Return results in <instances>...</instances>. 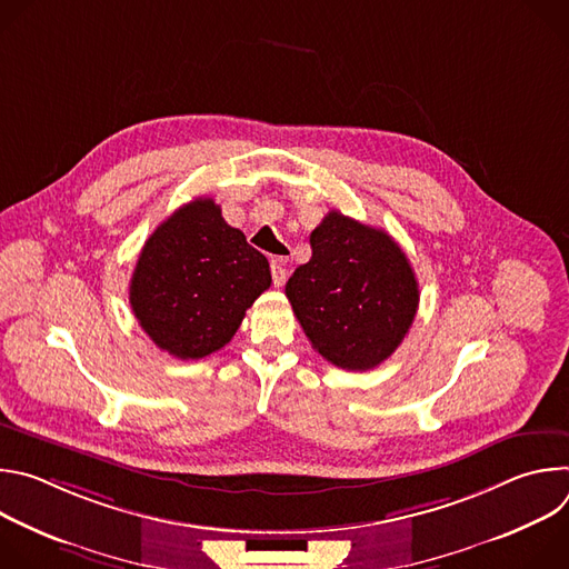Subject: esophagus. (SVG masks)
<instances>
[{
	"label": "esophagus",
	"instance_id": "34e87169",
	"mask_svg": "<svg viewBox=\"0 0 569 569\" xmlns=\"http://www.w3.org/2000/svg\"><path fill=\"white\" fill-rule=\"evenodd\" d=\"M270 270H272V283H274L277 288H281V286L286 283V279H288V270L283 268V261H281V259H272Z\"/></svg>",
	"mask_w": 569,
	"mask_h": 569
}]
</instances>
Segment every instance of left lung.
Returning <instances> with one entry per match:
<instances>
[{"label":"left lung","mask_w":569,"mask_h":569,"mask_svg":"<svg viewBox=\"0 0 569 569\" xmlns=\"http://www.w3.org/2000/svg\"><path fill=\"white\" fill-rule=\"evenodd\" d=\"M310 250L286 283L306 338L336 367H378L408 336L419 308L408 257L387 231L340 211L312 229Z\"/></svg>","instance_id":"obj_1"}]
</instances>
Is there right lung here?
I'll return each instance as SVG.
<instances>
[{
    "label": "right lung",
    "mask_w": 569,
    "mask_h": 569,
    "mask_svg": "<svg viewBox=\"0 0 569 569\" xmlns=\"http://www.w3.org/2000/svg\"><path fill=\"white\" fill-rule=\"evenodd\" d=\"M270 283V263L246 233L224 222L211 198H196L146 240L130 279V306L161 351L200 360L233 338Z\"/></svg>",
    "instance_id": "1"
}]
</instances>
